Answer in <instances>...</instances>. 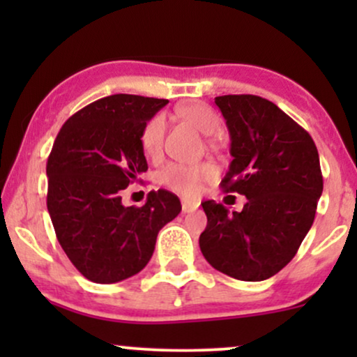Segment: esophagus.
<instances>
[{
  "instance_id": "1",
  "label": "esophagus",
  "mask_w": 357,
  "mask_h": 357,
  "mask_svg": "<svg viewBox=\"0 0 357 357\" xmlns=\"http://www.w3.org/2000/svg\"><path fill=\"white\" fill-rule=\"evenodd\" d=\"M199 203L198 202H192V199H186L184 198L181 202V208H183V213H191L195 210H198Z\"/></svg>"
}]
</instances>
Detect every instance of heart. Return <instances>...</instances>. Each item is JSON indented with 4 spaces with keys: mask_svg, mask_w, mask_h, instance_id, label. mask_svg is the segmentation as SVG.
Wrapping results in <instances>:
<instances>
[{
    "mask_svg": "<svg viewBox=\"0 0 357 357\" xmlns=\"http://www.w3.org/2000/svg\"><path fill=\"white\" fill-rule=\"evenodd\" d=\"M176 114L183 121L190 122L203 134H211L220 126V119L210 105L203 102L188 100L176 107ZM165 117L155 114L146 122L141 130V147L147 158H155L161 153L162 137H165ZM216 169L211 162H173L161 171V183L171 191L186 198H196L203 190V184L211 181Z\"/></svg>",
    "mask_w": 357,
    "mask_h": 357,
    "instance_id": "heart-1",
    "label": "heart"
}]
</instances>
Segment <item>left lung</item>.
I'll return each mask as SVG.
<instances>
[{
    "mask_svg": "<svg viewBox=\"0 0 357 357\" xmlns=\"http://www.w3.org/2000/svg\"><path fill=\"white\" fill-rule=\"evenodd\" d=\"M230 130L233 161L221 181L248 199L230 213L203 202L199 248L213 268L245 282L267 280L296 257L322 195L319 153L304 127L258 96L215 99Z\"/></svg>",
    "mask_w": 357,
    "mask_h": 357,
    "instance_id": "1",
    "label": "left lung"
}]
</instances>
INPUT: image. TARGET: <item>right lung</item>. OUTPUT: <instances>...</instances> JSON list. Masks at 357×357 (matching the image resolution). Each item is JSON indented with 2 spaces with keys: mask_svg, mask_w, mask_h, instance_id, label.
Segmentation results:
<instances>
[{
  "mask_svg": "<svg viewBox=\"0 0 357 357\" xmlns=\"http://www.w3.org/2000/svg\"><path fill=\"white\" fill-rule=\"evenodd\" d=\"M166 99L116 93L61 126L47 161V206L59 243L96 284L136 275L153 257L158 233L181 211L179 198L151 191L144 206H124L122 190L147 171L141 130Z\"/></svg>",
  "mask_w": 357,
  "mask_h": 357,
  "instance_id": "right-lung-1",
  "label": "right lung"
}]
</instances>
